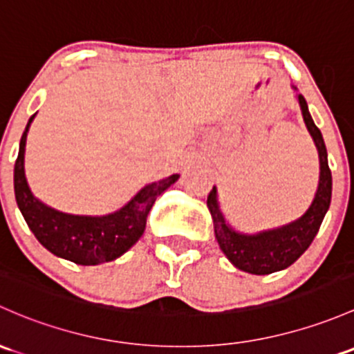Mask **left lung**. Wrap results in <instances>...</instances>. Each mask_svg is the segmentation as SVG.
Returning <instances> with one entry per match:
<instances>
[{
	"label": "left lung",
	"mask_w": 354,
	"mask_h": 354,
	"mask_svg": "<svg viewBox=\"0 0 354 354\" xmlns=\"http://www.w3.org/2000/svg\"><path fill=\"white\" fill-rule=\"evenodd\" d=\"M299 103L302 106V115L305 125L314 139L319 151V161H321V178H319V188L315 198L308 210L305 212L299 221L292 224L280 227V229L266 230L256 236H244L236 232L225 224L217 203V189L215 187L207 196V207L214 218V229L217 243L222 252L227 256L230 263L239 270L251 274H270L288 268L297 261L300 256L307 251L314 237L317 236L319 227L327 208L330 205V195H333V176H330L329 165H327V151L322 133L317 125L312 120L308 113L307 103L304 96L299 95Z\"/></svg>",
	"instance_id": "obj_1"
}]
</instances>
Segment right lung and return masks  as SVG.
Wrapping results in <instances>:
<instances>
[{
	"label": "right lung",
	"mask_w": 354,
	"mask_h": 354,
	"mask_svg": "<svg viewBox=\"0 0 354 354\" xmlns=\"http://www.w3.org/2000/svg\"><path fill=\"white\" fill-rule=\"evenodd\" d=\"M33 117L35 115L30 117L27 129L21 136L13 174L15 198L25 222L37 241L59 258L84 266L113 261L140 239L146 229L147 214L156 198L180 176L171 174L158 183L147 185L124 208L105 217L62 214L40 203L32 195L25 180V144Z\"/></svg>",
	"instance_id": "obj_1"
}]
</instances>
